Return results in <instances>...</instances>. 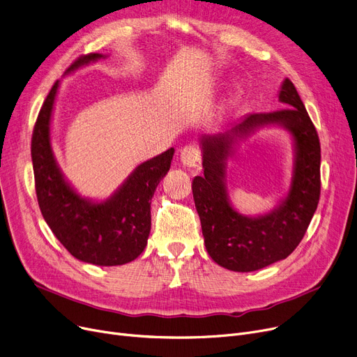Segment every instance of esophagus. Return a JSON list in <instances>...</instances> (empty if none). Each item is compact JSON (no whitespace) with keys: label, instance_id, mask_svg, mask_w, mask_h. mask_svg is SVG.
Returning a JSON list of instances; mask_svg holds the SVG:
<instances>
[{"label":"esophagus","instance_id":"1","mask_svg":"<svg viewBox=\"0 0 357 357\" xmlns=\"http://www.w3.org/2000/svg\"><path fill=\"white\" fill-rule=\"evenodd\" d=\"M181 163L185 167H199L201 166V153L194 146H185L179 152Z\"/></svg>","mask_w":357,"mask_h":357}]
</instances>
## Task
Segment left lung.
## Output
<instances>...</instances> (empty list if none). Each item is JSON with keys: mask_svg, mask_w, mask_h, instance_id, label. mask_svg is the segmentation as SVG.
<instances>
[{"mask_svg": "<svg viewBox=\"0 0 357 357\" xmlns=\"http://www.w3.org/2000/svg\"><path fill=\"white\" fill-rule=\"evenodd\" d=\"M285 108L246 114L227 130L199 140L204 175L192 181L205 249L217 265L253 272L287 259L303 240L320 199L321 149L317 130L294 84L285 78L278 92ZM271 126L291 137L293 172L286 195L268 213L246 216L231 204L227 159L234 144Z\"/></svg>", "mask_w": 357, "mask_h": 357, "instance_id": "1", "label": "left lung"}]
</instances>
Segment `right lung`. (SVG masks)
<instances>
[{"label": "right lung", "instance_id": "add662e5", "mask_svg": "<svg viewBox=\"0 0 357 357\" xmlns=\"http://www.w3.org/2000/svg\"><path fill=\"white\" fill-rule=\"evenodd\" d=\"M108 58L91 53L75 61L66 75ZM61 81H56L37 117L31 139L36 194L42 215L63 248L84 264L119 266L137 259L150 233V202L175 153L166 152L137 165L109 197H84L68 181L52 146V121Z\"/></svg>", "mask_w": 357, "mask_h": 357}]
</instances>
